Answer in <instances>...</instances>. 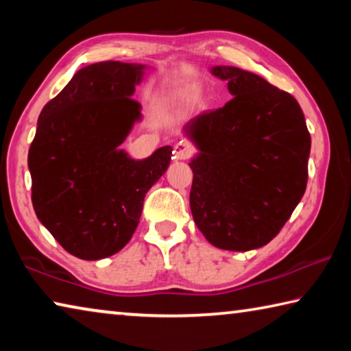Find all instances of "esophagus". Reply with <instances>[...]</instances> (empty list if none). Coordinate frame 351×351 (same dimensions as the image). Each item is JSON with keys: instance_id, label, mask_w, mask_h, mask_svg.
I'll return each mask as SVG.
<instances>
[{"instance_id": "obj_1", "label": "esophagus", "mask_w": 351, "mask_h": 351, "mask_svg": "<svg viewBox=\"0 0 351 351\" xmlns=\"http://www.w3.org/2000/svg\"><path fill=\"white\" fill-rule=\"evenodd\" d=\"M193 152H195V148L192 144H190V142L181 141L173 147V159H176V161H184V159H189L190 156H192Z\"/></svg>"}]
</instances>
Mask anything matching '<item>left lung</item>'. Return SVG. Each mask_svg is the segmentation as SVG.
<instances>
[{"label": "left lung", "instance_id": "8db88e82", "mask_svg": "<svg viewBox=\"0 0 351 351\" xmlns=\"http://www.w3.org/2000/svg\"><path fill=\"white\" fill-rule=\"evenodd\" d=\"M212 74L234 97L184 127L199 150L190 210L213 246L245 252L268 245L304 197L311 136L289 93L240 68Z\"/></svg>", "mask_w": 351, "mask_h": 351}]
</instances>
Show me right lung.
Wrapping results in <instances>:
<instances>
[{
	"label": "right lung",
	"instance_id": "1",
	"mask_svg": "<svg viewBox=\"0 0 351 351\" xmlns=\"http://www.w3.org/2000/svg\"><path fill=\"white\" fill-rule=\"evenodd\" d=\"M142 64L82 68L41 110L29 148L32 206L64 251L110 257L132 239L145 193L167 170L171 147L134 161L119 145L141 119L132 96Z\"/></svg>",
	"mask_w": 351,
	"mask_h": 351
}]
</instances>
